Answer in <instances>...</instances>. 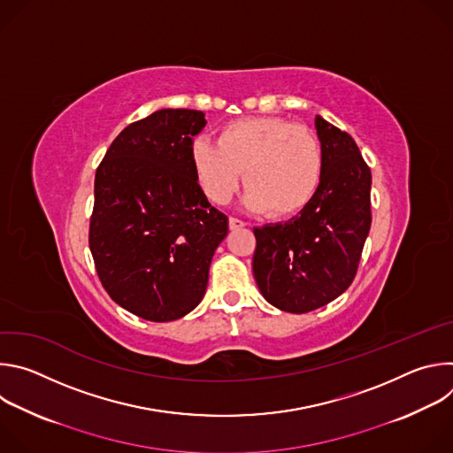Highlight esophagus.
<instances>
[{
  "mask_svg": "<svg viewBox=\"0 0 453 453\" xmlns=\"http://www.w3.org/2000/svg\"><path fill=\"white\" fill-rule=\"evenodd\" d=\"M247 224L243 222V220H240V219H236V217H231L229 219V227L231 229H240V227H245Z\"/></svg>",
  "mask_w": 453,
  "mask_h": 453,
  "instance_id": "obj_1",
  "label": "esophagus"
}]
</instances>
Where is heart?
<instances>
[{"mask_svg": "<svg viewBox=\"0 0 453 453\" xmlns=\"http://www.w3.org/2000/svg\"><path fill=\"white\" fill-rule=\"evenodd\" d=\"M191 166L206 197L224 206L240 186L252 211L281 219L301 211L322 177V149L311 128L285 118L252 116L224 125L217 143L197 138Z\"/></svg>", "mask_w": 453, "mask_h": 453, "instance_id": "obj_1", "label": "heart"}]
</instances>
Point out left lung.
<instances>
[{
    "mask_svg": "<svg viewBox=\"0 0 453 453\" xmlns=\"http://www.w3.org/2000/svg\"><path fill=\"white\" fill-rule=\"evenodd\" d=\"M322 177L311 201L287 222L256 227L252 273L276 308L306 313L355 280L371 227V168L355 140L315 118Z\"/></svg>",
    "mask_w": 453,
    "mask_h": 453,
    "instance_id": "1",
    "label": "left lung"
}]
</instances>
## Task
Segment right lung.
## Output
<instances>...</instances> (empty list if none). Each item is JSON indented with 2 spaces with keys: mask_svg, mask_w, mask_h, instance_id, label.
<instances>
[{
  "mask_svg": "<svg viewBox=\"0 0 453 453\" xmlns=\"http://www.w3.org/2000/svg\"><path fill=\"white\" fill-rule=\"evenodd\" d=\"M203 111L161 109L127 125L95 175L89 249L114 303L166 322L196 308L227 217L213 208L191 166Z\"/></svg>",
  "mask_w": 453,
  "mask_h": 453,
  "instance_id": "right-lung-1",
  "label": "right lung"
}]
</instances>
